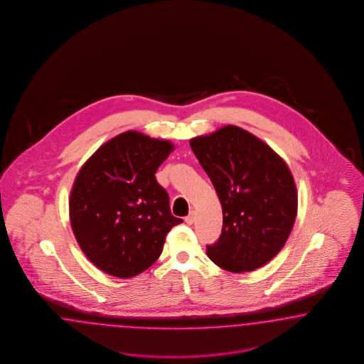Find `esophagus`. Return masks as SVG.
<instances>
[{
  "instance_id": "34e87169",
  "label": "esophagus",
  "mask_w": 364,
  "mask_h": 364,
  "mask_svg": "<svg viewBox=\"0 0 364 364\" xmlns=\"http://www.w3.org/2000/svg\"><path fill=\"white\" fill-rule=\"evenodd\" d=\"M193 221H195V212L192 210V212H189V215L186 218V223L191 225V224H193Z\"/></svg>"
}]
</instances>
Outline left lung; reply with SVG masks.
Wrapping results in <instances>:
<instances>
[{"mask_svg": "<svg viewBox=\"0 0 364 364\" xmlns=\"http://www.w3.org/2000/svg\"><path fill=\"white\" fill-rule=\"evenodd\" d=\"M189 144L223 208L220 237L207 247L208 257L235 274L267 264L284 247L298 212L296 186L286 161L235 125Z\"/></svg>", "mask_w": 364, "mask_h": 364, "instance_id": "1", "label": "left lung"}]
</instances>
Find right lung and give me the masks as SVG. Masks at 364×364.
Instances as JSON below:
<instances>
[{
    "label": "right lung",
    "mask_w": 364,
    "mask_h": 364,
    "mask_svg": "<svg viewBox=\"0 0 364 364\" xmlns=\"http://www.w3.org/2000/svg\"><path fill=\"white\" fill-rule=\"evenodd\" d=\"M175 149L136 131L102 144L78 171L69 219L80 248L102 272L132 277L163 252L168 232L183 223L169 210L156 171Z\"/></svg>",
    "instance_id": "right-lung-1"
}]
</instances>
